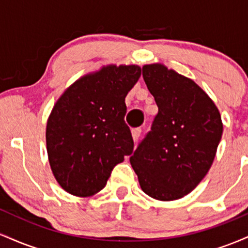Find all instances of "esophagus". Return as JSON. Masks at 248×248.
Wrapping results in <instances>:
<instances>
[{
    "label": "esophagus",
    "instance_id": "1",
    "mask_svg": "<svg viewBox=\"0 0 248 248\" xmlns=\"http://www.w3.org/2000/svg\"><path fill=\"white\" fill-rule=\"evenodd\" d=\"M141 135V128H133L132 129V136H133V140L136 141Z\"/></svg>",
    "mask_w": 248,
    "mask_h": 248
}]
</instances>
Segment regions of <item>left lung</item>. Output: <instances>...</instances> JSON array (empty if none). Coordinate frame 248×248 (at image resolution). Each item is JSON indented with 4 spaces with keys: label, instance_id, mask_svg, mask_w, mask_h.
Here are the masks:
<instances>
[{
    "label": "left lung",
    "instance_id": "left-lung-1",
    "mask_svg": "<svg viewBox=\"0 0 248 248\" xmlns=\"http://www.w3.org/2000/svg\"><path fill=\"white\" fill-rule=\"evenodd\" d=\"M158 113L129 161L142 191L162 202L191 192L211 168L223 122L205 91L190 78L154 62L142 67Z\"/></svg>",
    "mask_w": 248,
    "mask_h": 248
}]
</instances>
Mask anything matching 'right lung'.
<instances>
[{
  "instance_id": "add662e5",
  "label": "right lung",
  "mask_w": 248,
  "mask_h": 248,
  "mask_svg": "<svg viewBox=\"0 0 248 248\" xmlns=\"http://www.w3.org/2000/svg\"><path fill=\"white\" fill-rule=\"evenodd\" d=\"M140 77L139 65H106L80 77L56 101L46 124V150L66 192L95 195L113 168L133 153L124 98Z\"/></svg>"
}]
</instances>
